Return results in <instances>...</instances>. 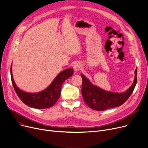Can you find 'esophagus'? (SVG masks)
<instances>
[{
    "label": "esophagus",
    "mask_w": 148,
    "mask_h": 148,
    "mask_svg": "<svg viewBox=\"0 0 148 148\" xmlns=\"http://www.w3.org/2000/svg\"><path fill=\"white\" fill-rule=\"evenodd\" d=\"M74 70L76 72L79 71V70H80V64H75L74 65Z\"/></svg>",
    "instance_id": "34e87169"
}]
</instances>
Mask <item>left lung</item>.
<instances>
[{
  "mask_svg": "<svg viewBox=\"0 0 148 148\" xmlns=\"http://www.w3.org/2000/svg\"><path fill=\"white\" fill-rule=\"evenodd\" d=\"M133 84L125 92L115 93L104 90L93 85L89 80L81 74L83 79L82 93L87 106L96 111H104L123 105L133 93L137 83V68Z\"/></svg>",
  "mask_w": 148,
  "mask_h": 148,
  "instance_id": "obj_1",
  "label": "left lung"
}]
</instances>
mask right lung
<instances>
[{"label": "right lung", "instance_id": "1", "mask_svg": "<svg viewBox=\"0 0 148 148\" xmlns=\"http://www.w3.org/2000/svg\"><path fill=\"white\" fill-rule=\"evenodd\" d=\"M73 68H67L59 73L52 83L43 91L38 93H27L19 89L16 85L12 75V65L11 76L13 87L21 101L29 107L36 109H45L53 106L60 98L63 83L73 75Z\"/></svg>", "mask_w": 148, "mask_h": 148}]
</instances>
